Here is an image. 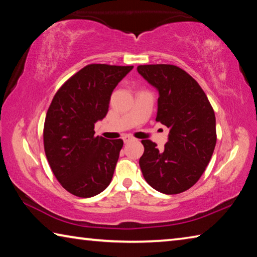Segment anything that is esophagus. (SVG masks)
I'll list each match as a JSON object with an SVG mask.
<instances>
[{
	"mask_svg": "<svg viewBox=\"0 0 257 257\" xmlns=\"http://www.w3.org/2000/svg\"><path fill=\"white\" fill-rule=\"evenodd\" d=\"M122 139H123V142L124 143H128V142H130V141H133V137L130 136V135H124V136L122 137Z\"/></svg>",
	"mask_w": 257,
	"mask_h": 257,
	"instance_id": "34e87169",
	"label": "esophagus"
}]
</instances>
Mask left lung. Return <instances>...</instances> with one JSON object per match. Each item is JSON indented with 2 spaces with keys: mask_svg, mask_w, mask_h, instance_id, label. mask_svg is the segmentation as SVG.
Listing matches in <instances>:
<instances>
[{
  "mask_svg": "<svg viewBox=\"0 0 257 257\" xmlns=\"http://www.w3.org/2000/svg\"><path fill=\"white\" fill-rule=\"evenodd\" d=\"M137 71L159 90V121L170 129L164 149L142 141L143 176L160 193L180 194L193 187L205 171L216 144L215 114L202 87L172 64H144Z\"/></svg>",
  "mask_w": 257,
  "mask_h": 257,
  "instance_id": "1",
  "label": "left lung"
}]
</instances>
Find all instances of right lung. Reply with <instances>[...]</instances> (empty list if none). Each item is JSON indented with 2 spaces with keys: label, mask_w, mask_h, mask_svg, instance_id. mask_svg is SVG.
<instances>
[{
  "label": "right lung",
  "mask_w": 257,
  "mask_h": 257,
  "mask_svg": "<svg viewBox=\"0 0 257 257\" xmlns=\"http://www.w3.org/2000/svg\"><path fill=\"white\" fill-rule=\"evenodd\" d=\"M133 68L88 64L52 99L43 132L46 159L75 196L93 197L110 185L123 141L95 136L94 124L106 115L113 89Z\"/></svg>",
  "instance_id": "add662e5"
}]
</instances>
